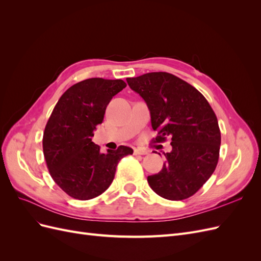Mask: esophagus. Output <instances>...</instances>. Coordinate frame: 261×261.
<instances>
[{
    "mask_svg": "<svg viewBox=\"0 0 261 261\" xmlns=\"http://www.w3.org/2000/svg\"><path fill=\"white\" fill-rule=\"evenodd\" d=\"M148 152L145 151V150H141V149H138V148H135L134 149V154L135 155H139V154H147Z\"/></svg>",
    "mask_w": 261,
    "mask_h": 261,
    "instance_id": "1",
    "label": "esophagus"
}]
</instances>
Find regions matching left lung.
Wrapping results in <instances>:
<instances>
[{
  "instance_id": "left-lung-1",
  "label": "left lung",
  "mask_w": 261,
  "mask_h": 261,
  "mask_svg": "<svg viewBox=\"0 0 261 261\" xmlns=\"http://www.w3.org/2000/svg\"><path fill=\"white\" fill-rule=\"evenodd\" d=\"M145 100L151 116L154 143L171 138V152L162 170L147 180L152 191L169 200H183L202 187L219 160L221 133L209 102L195 87L165 72L126 78Z\"/></svg>"
}]
</instances>
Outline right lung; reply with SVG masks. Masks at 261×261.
I'll return each instance as SVG.
<instances>
[{"label": "right lung", "mask_w": 261, "mask_h": 261, "mask_svg": "<svg viewBox=\"0 0 261 261\" xmlns=\"http://www.w3.org/2000/svg\"><path fill=\"white\" fill-rule=\"evenodd\" d=\"M126 87L122 80L89 78L62 94L45 125L42 146L50 175L68 196L88 200L105 193L113 181L117 163L133 153L120 146L100 152L91 140L103 122L106 109Z\"/></svg>", "instance_id": "add662e5"}]
</instances>
